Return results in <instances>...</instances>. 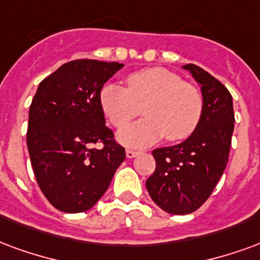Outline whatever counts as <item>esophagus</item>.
Returning a JSON list of instances; mask_svg holds the SVG:
<instances>
[{
  "mask_svg": "<svg viewBox=\"0 0 260 260\" xmlns=\"http://www.w3.org/2000/svg\"><path fill=\"white\" fill-rule=\"evenodd\" d=\"M125 153H126V157H128V158H134V157H136V155L139 154V151H135V150H131V149L126 150Z\"/></svg>",
  "mask_w": 260,
  "mask_h": 260,
  "instance_id": "34e87169",
  "label": "esophagus"
}]
</instances>
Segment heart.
<instances>
[{
  "mask_svg": "<svg viewBox=\"0 0 260 260\" xmlns=\"http://www.w3.org/2000/svg\"><path fill=\"white\" fill-rule=\"evenodd\" d=\"M128 88L107 82L99 92V105L115 128H124L140 114L145 120L118 134V139L131 147H145L157 140L187 139L199 126L204 101L199 88L183 81L174 71L150 67L126 77Z\"/></svg>",
  "mask_w": 260,
  "mask_h": 260,
  "instance_id": "obj_1",
  "label": "heart"
}]
</instances>
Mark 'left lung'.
Instances as JSON below:
<instances>
[{
  "instance_id": "1",
  "label": "left lung",
  "mask_w": 260,
  "mask_h": 260,
  "mask_svg": "<svg viewBox=\"0 0 260 260\" xmlns=\"http://www.w3.org/2000/svg\"><path fill=\"white\" fill-rule=\"evenodd\" d=\"M183 69L201 85V120L184 142L153 150L155 171L146 180L153 201L174 215L194 212L209 199L228 165L234 129L233 99L228 88L196 64Z\"/></svg>"
}]
</instances>
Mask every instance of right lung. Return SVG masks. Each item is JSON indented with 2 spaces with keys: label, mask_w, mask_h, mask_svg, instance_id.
<instances>
[{
  "label": "right lung",
  "mask_w": 260,
  "mask_h": 260,
  "mask_svg": "<svg viewBox=\"0 0 260 260\" xmlns=\"http://www.w3.org/2000/svg\"><path fill=\"white\" fill-rule=\"evenodd\" d=\"M117 61L77 59L44 78L28 111L27 149L40 189L59 211L95 205L125 159L105 125L99 92L120 70ZM101 143L104 147L91 146Z\"/></svg>",
  "instance_id": "right-lung-1"
}]
</instances>
